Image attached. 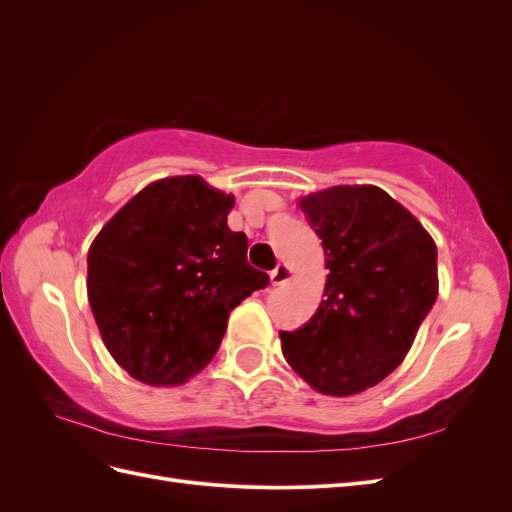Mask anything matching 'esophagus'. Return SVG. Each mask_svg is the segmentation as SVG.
<instances>
[{
	"instance_id": "esophagus-1",
	"label": "esophagus",
	"mask_w": 512,
	"mask_h": 512,
	"mask_svg": "<svg viewBox=\"0 0 512 512\" xmlns=\"http://www.w3.org/2000/svg\"><path fill=\"white\" fill-rule=\"evenodd\" d=\"M290 277H292V269L288 265H284V262H280V265H277L271 271V284L273 286H282V284H286L290 280Z\"/></svg>"
}]
</instances>
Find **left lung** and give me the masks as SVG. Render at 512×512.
<instances>
[{
	"mask_svg": "<svg viewBox=\"0 0 512 512\" xmlns=\"http://www.w3.org/2000/svg\"><path fill=\"white\" fill-rule=\"evenodd\" d=\"M322 239L327 284L318 312L282 331L288 365L314 391L348 397L404 361L438 297V250L414 215L376 185L301 198Z\"/></svg>",
	"mask_w": 512,
	"mask_h": 512,
	"instance_id": "8db88e82",
	"label": "left lung"
}]
</instances>
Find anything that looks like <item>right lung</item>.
<instances>
[{
    "label": "right lung",
    "instance_id": "right-lung-1",
    "mask_svg": "<svg viewBox=\"0 0 512 512\" xmlns=\"http://www.w3.org/2000/svg\"><path fill=\"white\" fill-rule=\"evenodd\" d=\"M235 196L196 175L149 183L87 254V297L104 346L136 380L181 384L218 352L232 309L269 275L228 228Z\"/></svg>",
    "mask_w": 512,
    "mask_h": 512
}]
</instances>
